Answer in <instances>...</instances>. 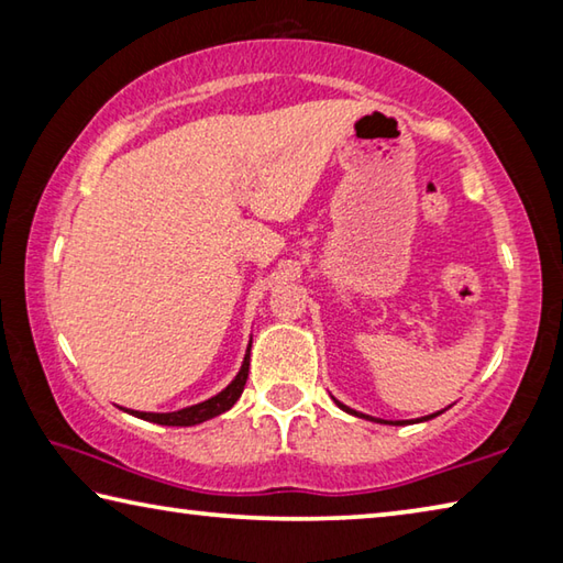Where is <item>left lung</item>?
<instances>
[{
	"label": "left lung",
	"mask_w": 563,
	"mask_h": 563,
	"mask_svg": "<svg viewBox=\"0 0 563 563\" xmlns=\"http://www.w3.org/2000/svg\"><path fill=\"white\" fill-rule=\"evenodd\" d=\"M333 402H336V406H339L343 412H349V416H356V418L371 420V422H380V426H412V422H428V420H432V418H438L440 412H445L448 408H452V406H448V408H442V410H438V412H430V416H422V418H416V420H383V418H373V416H366V412H358V410H353V408H349V406H343V402L336 400V398H333Z\"/></svg>",
	"instance_id": "8db88e82"
}]
</instances>
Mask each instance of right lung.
Masks as SVG:
<instances>
[{
	"instance_id": "1",
	"label": "right lung",
	"mask_w": 563,
	"mask_h": 563,
	"mask_svg": "<svg viewBox=\"0 0 563 563\" xmlns=\"http://www.w3.org/2000/svg\"><path fill=\"white\" fill-rule=\"evenodd\" d=\"M250 349H252V341H250V346H246L240 373H236L230 386L217 393V396L197 402V406H187L183 410H173V412H143V410H125V412H131V416L147 420V422H157V426H173V428L200 426V422H205V420L222 416V412L230 410L242 396L246 376H250Z\"/></svg>"
}]
</instances>
